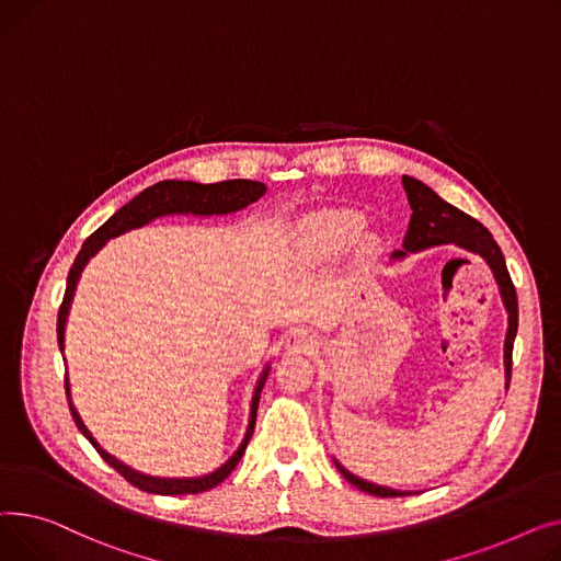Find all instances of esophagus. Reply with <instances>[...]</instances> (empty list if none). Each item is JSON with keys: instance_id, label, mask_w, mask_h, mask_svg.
Wrapping results in <instances>:
<instances>
[{"instance_id": "obj_1", "label": "esophagus", "mask_w": 561, "mask_h": 561, "mask_svg": "<svg viewBox=\"0 0 561 561\" xmlns=\"http://www.w3.org/2000/svg\"><path fill=\"white\" fill-rule=\"evenodd\" d=\"M285 346L296 353H308L317 346V340L308 328H294V331H289V335L285 337Z\"/></svg>"}]
</instances>
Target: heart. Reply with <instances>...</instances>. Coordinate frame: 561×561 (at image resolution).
Instances as JSON below:
<instances>
[{"label":"heart","instance_id":"heart-1","mask_svg":"<svg viewBox=\"0 0 561 561\" xmlns=\"http://www.w3.org/2000/svg\"><path fill=\"white\" fill-rule=\"evenodd\" d=\"M359 228H362V219L355 213L331 210L314 221L312 236L319 247H337L348 242Z\"/></svg>","mask_w":561,"mask_h":561}]
</instances>
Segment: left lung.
I'll use <instances>...</instances> for the list:
<instances>
[{"mask_svg":"<svg viewBox=\"0 0 561 561\" xmlns=\"http://www.w3.org/2000/svg\"><path fill=\"white\" fill-rule=\"evenodd\" d=\"M403 187H405L408 202L412 208V217H410L408 233L403 238V249L391 253V262H401L410 253H419V251L442 247V244H455L469 253L480 255L486 262L493 278H496L503 306L507 310L503 365H505V387H510L512 348H514V340H516V331H518V301H516V289L512 285L501 247L496 244V240L491 238L489 230L478 219L469 217L467 213L444 202L433 187H427L425 183H421L412 176H403ZM333 462L351 484L371 493V496L393 499V496H410L412 493V491L391 489V486L376 484V482L359 478V476L351 473L348 469H344L335 457H333Z\"/></svg>","mask_w":561,"mask_h":561,"instance_id":"obj_1","label":"left lung"}]
</instances>
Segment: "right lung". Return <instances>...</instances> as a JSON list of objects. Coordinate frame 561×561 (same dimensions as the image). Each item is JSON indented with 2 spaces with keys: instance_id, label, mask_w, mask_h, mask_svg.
<instances>
[{
  "instance_id": "1",
  "label": "right lung",
  "mask_w": 561,
  "mask_h": 561,
  "mask_svg": "<svg viewBox=\"0 0 561 561\" xmlns=\"http://www.w3.org/2000/svg\"><path fill=\"white\" fill-rule=\"evenodd\" d=\"M265 192H267L265 183L247 181V179L208 183V185L194 183V181H160V183L142 190L138 196H134V199H130L126 206H122L108 221H104L102 226L94 230V233L83 242V247H81V251L75 260V265L68 274V287H65V296H62V304H60V310H58V323H56L60 353L65 351V325H68V317H70V308H72V299H75L79 278H81L85 265L90 262V257H94L99 251H102L108 240L119 238V236L128 233V230H134V228H142V226L151 224L158 217H170V215H192V217H215L217 215V217H224V215H233V213L244 210L247 206L255 204ZM270 371H272V365L267 362L265 369H262V374L255 380L251 405H249L247 433H244L238 450L230 455L226 462L221 467H217L215 471H210L206 476H196V478H160V476H149V473H142L134 467L124 465L122 459L111 455L88 431L85 421L81 419V414H79V410L72 401V385H70L68 374H65V391H68L70 412L75 416L77 427L83 433V437L96 448V453L102 455L119 476H124L130 484L147 491V493H160V496H183V493L208 491V489L217 486L219 482H224L230 473H233V469L238 467V462L247 450V444L251 442L260 393H262V387H265V382H267Z\"/></svg>"
}]
</instances>
